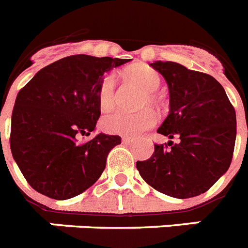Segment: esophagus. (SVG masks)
<instances>
[{
	"instance_id": "esophagus-1",
	"label": "esophagus",
	"mask_w": 248,
	"mask_h": 248,
	"mask_svg": "<svg viewBox=\"0 0 248 248\" xmlns=\"http://www.w3.org/2000/svg\"><path fill=\"white\" fill-rule=\"evenodd\" d=\"M122 141L130 144V142L134 141V138H131V136H124V138H122Z\"/></svg>"
}]
</instances>
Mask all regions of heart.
<instances>
[{
  "label": "heart",
  "instance_id": "1",
  "mask_svg": "<svg viewBox=\"0 0 248 248\" xmlns=\"http://www.w3.org/2000/svg\"><path fill=\"white\" fill-rule=\"evenodd\" d=\"M124 78L140 86L144 94L139 100V107L152 106L156 109L163 107V98L158 89L162 85V76L156 70L144 65H136L124 71ZM96 99L102 112H109L116 104V82L113 75L106 74L100 78L96 89ZM156 124V116L152 109L144 108L138 112L118 110L102 120V127L109 134L138 135L152 128Z\"/></svg>",
  "mask_w": 248,
  "mask_h": 248
}]
</instances>
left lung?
<instances>
[{
    "mask_svg": "<svg viewBox=\"0 0 248 248\" xmlns=\"http://www.w3.org/2000/svg\"><path fill=\"white\" fill-rule=\"evenodd\" d=\"M150 66L170 88V112L158 132L177 142L154 144L153 155L136 162V168L145 182L164 195L187 199L204 194L232 162L234 107L208 74L170 61Z\"/></svg>",
    "mask_w": 248,
    "mask_h": 248,
    "instance_id": "obj_1",
    "label": "left lung"
}]
</instances>
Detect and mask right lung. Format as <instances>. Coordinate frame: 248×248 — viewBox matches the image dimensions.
Wrapping results in <instances>:
<instances>
[{"label":"right lung","instance_id":"1","mask_svg":"<svg viewBox=\"0 0 248 248\" xmlns=\"http://www.w3.org/2000/svg\"><path fill=\"white\" fill-rule=\"evenodd\" d=\"M130 60L74 54L42 68L16 96L10 148L26 182L39 194L67 200L93 186L118 135L88 141L100 116L96 89L104 72Z\"/></svg>","mask_w":248,"mask_h":248}]
</instances>
